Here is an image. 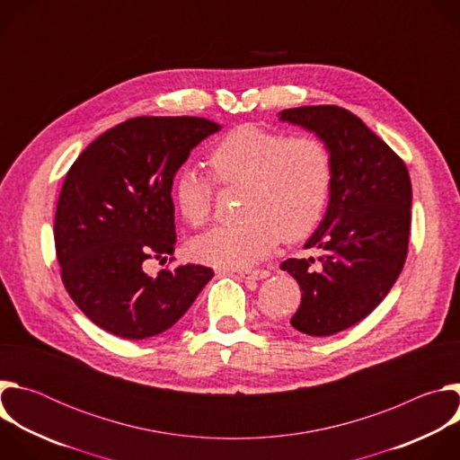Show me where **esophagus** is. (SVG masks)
<instances>
[{"instance_id":"obj_1","label":"esophagus","mask_w":460,"mask_h":460,"mask_svg":"<svg viewBox=\"0 0 460 460\" xmlns=\"http://www.w3.org/2000/svg\"><path fill=\"white\" fill-rule=\"evenodd\" d=\"M240 279L243 280H264L270 277V271L266 270H254V271H236Z\"/></svg>"}]
</instances>
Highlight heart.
Masks as SVG:
<instances>
[{
  "instance_id": "heart-1",
  "label": "heart",
  "mask_w": 460,
  "mask_h": 460,
  "mask_svg": "<svg viewBox=\"0 0 460 460\" xmlns=\"http://www.w3.org/2000/svg\"><path fill=\"white\" fill-rule=\"evenodd\" d=\"M211 172L224 185H243V222L218 226L199 236L192 252L222 270H249L280 242L304 238L318 224L332 189V153L311 135L242 123L211 149ZM174 202L194 227L213 213L215 189L208 174L187 167L172 181Z\"/></svg>"
}]
</instances>
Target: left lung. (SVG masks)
<instances>
[{
    "mask_svg": "<svg viewBox=\"0 0 460 460\" xmlns=\"http://www.w3.org/2000/svg\"><path fill=\"white\" fill-rule=\"evenodd\" d=\"M282 121L314 133L332 153L330 204L305 247L314 258L280 264L300 286L296 332L330 337L366 318L399 279L411 227L406 164L353 112L339 105L286 109Z\"/></svg>",
    "mask_w": 460,
    "mask_h": 460,
    "instance_id": "1",
    "label": "left lung"
}]
</instances>
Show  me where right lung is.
<instances>
[{
	"label": "right lung",
	"instance_id": "1",
	"mask_svg": "<svg viewBox=\"0 0 460 460\" xmlns=\"http://www.w3.org/2000/svg\"><path fill=\"white\" fill-rule=\"evenodd\" d=\"M217 130L194 116L130 118L98 137L65 176L54 217L61 280L102 330L128 341L160 335L213 279L206 266L156 277L146 266L174 252V174Z\"/></svg>",
	"mask_w": 460,
	"mask_h": 460
}]
</instances>
